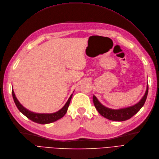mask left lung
<instances>
[{
  "label": "left lung",
  "instance_id": "left-lung-1",
  "mask_svg": "<svg viewBox=\"0 0 159 159\" xmlns=\"http://www.w3.org/2000/svg\"><path fill=\"white\" fill-rule=\"evenodd\" d=\"M148 94V84L145 95L138 104L120 110H112L107 108V107L100 104V102L95 96H93V99L95 107H96V109L102 116H103L107 119L115 120V121H124V120H128L132 116H134L142 108L145 104L146 98H147Z\"/></svg>",
  "mask_w": 159,
  "mask_h": 159
}]
</instances>
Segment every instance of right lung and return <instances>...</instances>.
I'll use <instances>...</instances> for the list:
<instances>
[{
  "instance_id": "right-lung-1",
  "label": "right lung",
  "mask_w": 159,
  "mask_h": 159,
  "mask_svg": "<svg viewBox=\"0 0 159 159\" xmlns=\"http://www.w3.org/2000/svg\"><path fill=\"white\" fill-rule=\"evenodd\" d=\"M11 93H12V97H13L14 102L18 110H20L24 116H26L28 119L33 120V122L39 123V124L51 123L62 118L65 115L67 111L68 107L69 106L70 103V100L72 97V94L71 96L70 97L69 99L68 100L67 102L64 106V107L58 111L53 113H36L34 112L30 111L26 108H25V107L20 103V102L17 100L13 90L11 91Z\"/></svg>"
}]
</instances>
